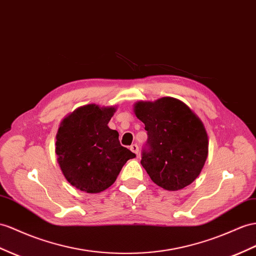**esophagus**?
<instances>
[{
  "label": "esophagus",
  "instance_id": "esophagus-1",
  "mask_svg": "<svg viewBox=\"0 0 256 256\" xmlns=\"http://www.w3.org/2000/svg\"><path fill=\"white\" fill-rule=\"evenodd\" d=\"M130 150H132V152H133L134 154H138V152H140V149H138V145H137V144H133V145H130Z\"/></svg>",
  "mask_w": 256,
  "mask_h": 256
}]
</instances>
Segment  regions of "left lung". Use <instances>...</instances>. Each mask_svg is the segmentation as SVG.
Here are the masks:
<instances>
[{
	"label": "left lung",
	"mask_w": 256,
	"mask_h": 256,
	"mask_svg": "<svg viewBox=\"0 0 256 256\" xmlns=\"http://www.w3.org/2000/svg\"><path fill=\"white\" fill-rule=\"evenodd\" d=\"M148 138L140 163L150 178L166 190H180L198 178L208 156V135L187 104L163 97L135 104Z\"/></svg>",
	"instance_id": "left-lung-1"
}]
</instances>
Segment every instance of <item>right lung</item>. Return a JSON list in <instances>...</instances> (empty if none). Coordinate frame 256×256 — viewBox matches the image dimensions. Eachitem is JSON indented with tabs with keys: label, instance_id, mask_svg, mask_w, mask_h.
Here are the masks:
<instances>
[{
	"label": "right lung",
	"instance_id": "right-lung-1",
	"mask_svg": "<svg viewBox=\"0 0 256 256\" xmlns=\"http://www.w3.org/2000/svg\"><path fill=\"white\" fill-rule=\"evenodd\" d=\"M114 111V107L86 104L64 119L58 130V163L66 180L81 192L107 189L126 161L136 156L121 146L119 133L108 126Z\"/></svg>",
	"mask_w": 256,
	"mask_h": 256
}]
</instances>
